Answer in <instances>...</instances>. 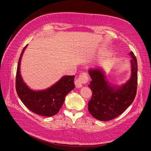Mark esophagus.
Listing matches in <instances>:
<instances>
[{
  "mask_svg": "<svg viewBox=\"0 0 151 151\" xmlns=\"http://www.w3.org/2000/svg\"><path fill=\"white\" fill-rule=\"evenodd\" d=\"M88 80V77L87 73H82L80 74L79 78L75 81L76 86L77 88H81L82 86V84L86 83Z\"/></svg>",
  "mask_w": 151,
  "mask_h": 151,
  "instance_id": "esophagus-1",
  "label": "esophagus"
}]
</instances>
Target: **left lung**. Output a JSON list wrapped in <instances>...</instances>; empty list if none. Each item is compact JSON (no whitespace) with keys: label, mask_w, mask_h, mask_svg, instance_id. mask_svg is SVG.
<instances>
[{"label":"left lung","mask_w":151,"mask_h":151,"mask_svg":"<svg viewBox=\"0 0 151 151\" xmlns=\"http://www.w3.org/2000/svg\"><path fill=\"white\" fill-rule=\"evenodd\" d=\"M131 76L125 83L117 85L109 81L106 72L101 67L88 70L91 81L88 84L92 97L88 110L92 116L100 121H109L121 115L133 102L137 85V59L131 51Z\"/></svg>","instance_id":"left-lung-1"}]
</instances>
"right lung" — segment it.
I'll return each mask as SVG.
<instances>
[{
    "label": "right lung",
    "instance_id": "obj_1",
    "mask_svg": "<svg viewBox=\"0 0 151 151\" xmlns=\"http://www.w3.org/2000/svg\"><path fill=\"white\" fill-rule=\"evenodd\" d=\"M27 47V45L22 50L18 60L16 92L22 102L31 111L42 116L51 117L58 113L65 102L66 96L75 88V76H64L46 89L34 90L29 88L24 82L20 73V63Z\"/></svg>",
    "mask_w": 151,
    "mask_h": 151
}]
</instances>
